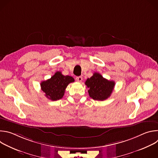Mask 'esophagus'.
<instances>
[{
    "label": "esophagus",
    "mask_w": 158,
    "mask_h": 158,
    "mask_svg": "<svg viewBox=\"0 0 158 158\" xmlns=\"http://www.w3.org/2000/svg\"><path fill=\"white\" fill-rule=\"evenodd\" d=\"M76 79L78 82H81L82 81V77L81 76H78V77H76Z\"/></svg>",
    "instance_id": "esophagus-1"
}]
</instances>
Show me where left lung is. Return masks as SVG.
<instances>
[{"label": "left lung", "mask_w": 158, "mask_h": 158, "mask_svg": "<svg viewBox=\"0 0 158 158\" xmlns=\"http://www.w3.org/2000/svg\"><path fill=\"white\" fill-rule=\"evenodd\" d=\"M85 84L89 88L88 93L90 97L94 100L104 101L111 95L115 82L113 81H109L100 74L95 73L91 77L86 80Z\"/></svg>", "instance_id": "obj_1"}]
</instances>
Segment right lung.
<instances>
[{
	"label": "right lung",
	"mask_w": 158,
	"mask_h": 158,
	"mask_svg": "<svg viewBox=\"0 0 158 158\" xmlns=\"http://www.w3.org/2000/svg\"><path fill=\"white\" fill-rule=\"evenodd\" d=\"M74 79L69 76H64L61 72H56L51 78L41 82L40 87L45 96L51 101H57L64 96L65 90Z\"/></svg>",
	"instance_id": "obj_1"
}]
</instances>
